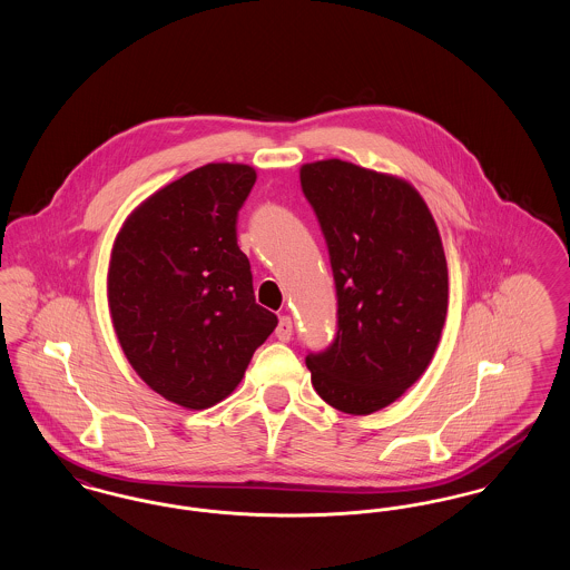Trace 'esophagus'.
<instances>
[{"mask_svg": "<svg viewBox=\"0 0 570 570\" xmlns=\"http://www.w3.org/2000/svg\"><path fill=\"white\" fill-rule=\"evenodd\" d=\"M291 335H293V321H291V316H279V323H277V328H275V337L279 342H288Z\"/></svg>", "mask_w": 570, "mask_h": 570, "instance_id": "obj_1", "label": "esophagus"}]
</instances>
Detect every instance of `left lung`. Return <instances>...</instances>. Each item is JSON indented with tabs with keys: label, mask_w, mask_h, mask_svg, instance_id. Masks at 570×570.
I'll list each match as a JSON object with an SVG mask.
<instances>
[{
	"label": "left lung",
	"mask_w": 570,
	"mask_h": 570,
	"mask_svg": "<svg viewBox=\"0 0 570 570\" xmlns=\"http://www.w3.org/2000/svg\"><path fill=\"white\" fill-rule=\"evenodd\" d=\"M298 175L337 291L333 344L305 363L328 406L372 414L402 397L438 348L449 307L442 239L406 179L337 158Z\"/></svg>",
	"instance_id": "8db88e82"
}]
</instances>
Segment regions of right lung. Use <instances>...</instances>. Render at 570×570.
Here are the masks:
<instances>
[{"label":"right lung","mask_w":570,"mask_h":570,"mask_svg":"<svg viewBox=\"0 0 570 570\" xmlns=\"http://www.w3.org/2000/svg\"><path fill=\"white\" fill-rule=\"evenodd\" d=\"M254 181L247 164H205L142 200L115 237L107 293L117 340L136 374L177 406L228 397L277 326L237 245Z\"/></svg>","instance_id":"right-lung-1"}]
</instances>
